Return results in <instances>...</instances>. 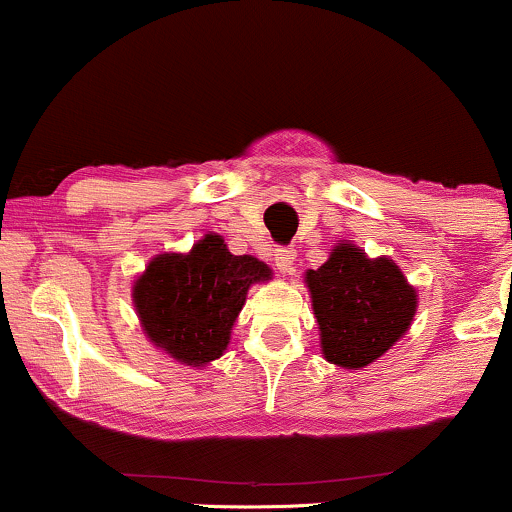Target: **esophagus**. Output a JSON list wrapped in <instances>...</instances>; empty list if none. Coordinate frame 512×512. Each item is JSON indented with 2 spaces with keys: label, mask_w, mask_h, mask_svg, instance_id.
<instances>
[{
  "label": "esophagus",
  "mask_w": 512,
  "mask_h": 512,
  "mask_svg": "<svg viewBox=\"0 0 512 512\" xmlns=\"http://www.w3.org/2000/svg\"><path fill=\"white\" fill-rule=\"evenodd\" d=\"M293 260H296V250L293 248H276L274 262L281 272H291L293 269Z\"/></svg>",
  "instance_id": "1"
}]
</instances>
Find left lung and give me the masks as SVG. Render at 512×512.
I'll use <instances>...</instances> for the list:
<instances>
[{
    "mask_svg": "<svg viewBox=\"0 0 512 512\" xmlns=\"http://www.w3.org/2000/svg\"><path fill=\"white\" fill-rule=\"evenodd\" d=\"M320 325V349L334 366L361 370L378 361L416 313V289L387 257L370 260L354 243H337L330 260L305 272Z\"/></svg>",
    "mask_w": 512,
    "mask_h": 512,
    "instance_id": "1",
    "label": "left lung"
}]
</instances>
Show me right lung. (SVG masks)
<instances>
[{"instance_id": "obj_1", "label": "right lung", "mask_w": 512, "mask_h": 512, "mask_svg": "<svg viewBox=\"0 0 512 512\" xmlns=\"http://www.w3.org/2000/svg\"><path fill=\"white\" fill-rule=\"evenodd\" d=\"M272 279L252 255H231L221 236L190 252H163L134 281L132 301L149 342L185 366H207L226 351L248 289Z\"/></svg>"}]
</instances>
